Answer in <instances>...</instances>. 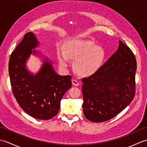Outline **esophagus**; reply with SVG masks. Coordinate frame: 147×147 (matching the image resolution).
I'll return each mask as SVG.
<instances>
[{"instance_id": "34e87169", "label": "esophagus", "mask_w": 147, "mask_h": 147, "mask_svg": "<svg viewBox=\"0 0 147 147\" xmlns=\"http://www.w3.org/2000/svg\"><path fill=\"white\" fill-rule=\"evenodd\" d=\"M72 83H73V85H74V86H78L79 85V82H78V81L76 80H75V79H73L72 80Z\"/></svg>"}]
</instances>
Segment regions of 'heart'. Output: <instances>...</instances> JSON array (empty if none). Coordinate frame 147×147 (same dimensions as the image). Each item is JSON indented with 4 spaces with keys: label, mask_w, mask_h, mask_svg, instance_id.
I'll return each mask as SVG.
<instances>
[{
    "label": "heart",
    "mask_w": 147,
    "mask_h": 147,
    "mask_svg": "<svg viewBox=\"0 0 147 147\" xmlns=\"http://www.w3.org/2000/svg\"><path fill=\"white\" fill-rule=\"evenodd\" d=\"M57 57L61 67L65 69L70 59L74 61V69L80 76H89L96 73L104 61V49L88 40H69L64 45V51L59 50Z\"/></svg>",
    "instance_id": "b5f03b06"
}]
</instances>
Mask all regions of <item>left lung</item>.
Returning a JSON list of instances; mask_svg holds the SVG:
<instances>
[{"instance_id":"obj_1","label":"left lung","mask_w":147,"mask_h":147,"mask_svg":"<svg viewBox=\"0 0 147 147\" xmlns=\"http://www.w3.org/2000/svg\"><path fill=\"white\" fill-rule=\"evenodd\" d=\"M117 51L92 76L82 79L83 114L93 123L110 120L128 105L135 95L136 60L119 40Z\"/></svg>"}]
</instances>
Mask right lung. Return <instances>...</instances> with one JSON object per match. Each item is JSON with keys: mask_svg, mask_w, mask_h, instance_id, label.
<instances>
[{"mask_svg": "<svg viewBox=\"0 0 147 147\" xmlns=\"http://www.w3.org/2000/svg\"><path fill=\"white\" fill-rule=\"evenodd\" d=\"M38 45L35 34L26 33L10 56L9 74L12 93L21 108L37 119L48 120L57 114L62 96L72 86L71 76L59 75L47 59L35 75L31 73L26 62L32 52L36 54L32 49Z\"/></svg>", "mask_w": 147, "mask_h": 147, "instance_id": "obj_1", "label": "right lung"}]
</instances>
